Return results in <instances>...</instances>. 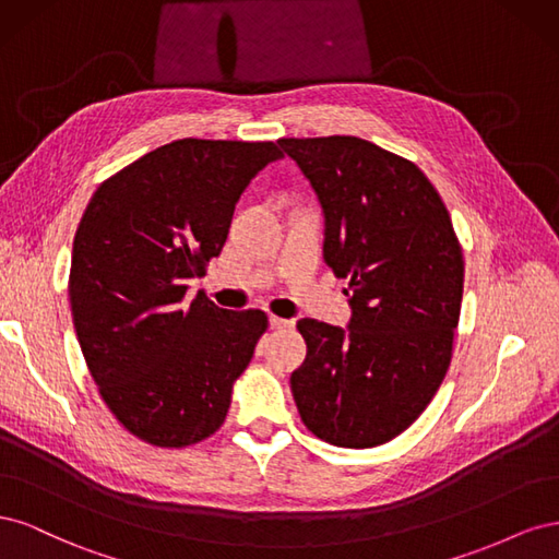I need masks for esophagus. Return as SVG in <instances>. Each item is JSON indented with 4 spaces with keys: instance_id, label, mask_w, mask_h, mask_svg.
Instances as JSON below:
<instances>
[{
    "instance_id": "1",
    "label": "esophagus",
    "mask_w": 559,
    "mask_h": 559,
    "mask_svg": "<svg viewBox=\"0 0 559 559\" xmlns=\"http://www.w3.org/2000/svg\"><path fill=\"white\" fill-rule=\"evenodd\" d=\"M294 324H296L294 319H284V317L270 314V326H273V329H294Z\"/></svg>"
}]
</instances>
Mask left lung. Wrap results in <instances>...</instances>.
Segmentation results:
<instances>
[{
	"instance_id": "1",
	"label": "left lung",
	"mask_w": 559,
	"mask_h": 559,
	"mask_svg": "<svg viewBox=\"0 0 559 559\" xmlns=\"http://www.w3.org/2000/svg\"><path fill=\"white\" fill-rule=\"evenodd\" d=\"M324 212V261L347 280V329L300 319L292 373L302 425L337 448L392 441L425 413L452 359L464 257L450 214L411 160L349 134L277 142Z\"/></svg>"
}]
</instances>
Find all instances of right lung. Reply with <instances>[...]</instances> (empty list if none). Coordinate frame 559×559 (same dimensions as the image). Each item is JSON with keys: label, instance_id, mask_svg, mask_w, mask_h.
<instances>
[{"label": "right lung", "instance_id": "1", "mask_svg": "<svg viewBox=\"0 0 559 559\" xmlns=\"http://www.w3.org/2000/svg\"><path fill=\"white\" fill-rule=\"evenodd\" d=\"M277 158L273 142L177 140L99 183L83 212L70 270L79 345L111 415L151 445L186 448L222 427L267 329L261 310L186 292Z\"/></svg>", "mask_w": 559, "mask_h": 559}]
</instances>
